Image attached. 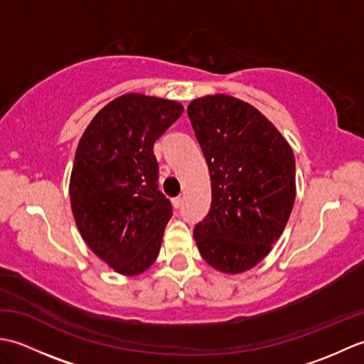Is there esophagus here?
<instances>
[{
	"instance_id": "1",
	"label": "esophagus",
	"mask_w": 364,
	"mask_h": 364,
	"mask_svg": "<svg viewBox=\"0 0 364 364\" xmlns=\"http://www.w3.org/2000/svg\"><path fill=\"white\" fill-rule=\"evenodd\" d=\"M172 203H173V208H176V210H178V208L183 205V197H175L172 200Z\"/></svg>"
}]
</instances>
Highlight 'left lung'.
Wrapping results in <instances>:
<instances>
[{
    "mask_svg": "<svg viewBox=\"0 0 364 364\" xmlns=\"http://www.w3.org/2000/svg\"><path fill=\"white\" fill-rule=\"evenodd\" d=\"M188 115L208 162L213 202L194 228L203 259L225 274L272 250L296 200L289 144L252 105L225 94L192 100Z\"/></svg>",
    "mask_w": 364,
    "mask_h": 364,
    "instance_id": "1",
    "label": "left lung"
}]
</instances>
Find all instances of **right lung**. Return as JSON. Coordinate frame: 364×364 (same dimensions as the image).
Masks as SVG:
<instances>
[{
  "instance_id": "add662e5",
  "label": "right lung",
  "mask_w": 364,
  "mask_h": 364,
  "mask_svg": "<svg viewBox=\"0 0 364 364\" xmlns=\"http://www.w3.org/2000/svg\"><path fill=\"white\" fill-rule=\"evenodd\" d=\"M181 114L172 100L125 94L80 139L70 176L73 218L89 249L122 275L142 274L158 258L172 205L158 191L153 144Z\"/></svg>"
}]
</instances>
